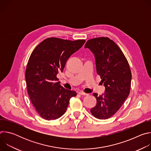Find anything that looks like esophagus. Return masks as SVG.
Segmentation results:
<instances>
[{
	"label": "esophagus",
	"mask_w": 151,
	"mask_h": 151,
	"mask_svg": "<svg viewBox=\"0 0 151 151\" xmlns=\"http://www.w3.org/2000/svg\"><path fill=\"white\" fill-rule=\"evenodd\" d=\"M79 94H80V95H83V96H88V94H87V93H85L82 92V91H80V92H79Z\"/></svg>",
	"instance_id": "34e87169"
}]
</instances>
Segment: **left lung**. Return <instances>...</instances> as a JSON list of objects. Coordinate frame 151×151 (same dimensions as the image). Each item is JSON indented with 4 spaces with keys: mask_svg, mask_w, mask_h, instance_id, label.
<instances>
[{
    "mask_svg": "<svg viewBox=\"0 0 151 151\" xmlns=\"http://www.w3.org/2000/svg\"><path fill=\"white\" fill-rule=\"evenodd\" d=\"M85 48H89L94 54L97 73L105 87L104 94H93L97 104L90 112L96 118L108 119L119 109L130 94V66L119 47L107 37L89 39Z\"/></svg>",
    "mask_w": 151,
    "mask_h": 151,
    "instance_id": "8db88e82",
    "label": "left lung"
}]
</instances>
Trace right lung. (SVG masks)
Instances as JSON below:
<instances>
[{"label":"right lung","mask_w":151,"mask_h":151,"mask_svg":"<svg viewBox=\"0 0 151 151\" xmlns=\"http://www.w3.org/2000/svg\"><path fill=\"white\" fill-rule=\"evenodd\" d=\"M85 39L70 40L49 37L34 49L26 70L27 92L37 114L52 120L65 113L75 91L64 88L57 75L63 72L68 58L81 48Z\"/></svg>","instance_id":"add662e5"}]
</instances>
